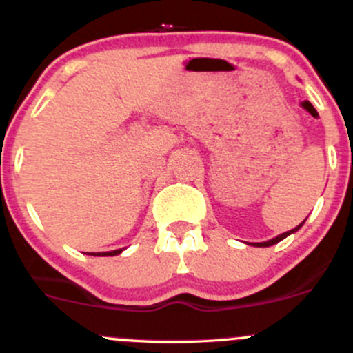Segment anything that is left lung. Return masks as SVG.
Listing matches in <instances>:
<instances>
[{
  "label": "left lung",
  "instance_id": "left-lung-1",
  "mask_svg": "<svg viewBox=\"0 0 353 353\" xmlns=\"http://www.w3.org/2000/svg\"><path fill=\"white\" fill-rule=\"evenodd\" d=\"M302 227V223L301 225H297L295 227V229H292V230H288V232H283V234H280L279 237H275V239H272V241H266V243H256V244H252V245H258V248H268V245H273V244H276V243H280V241L282 239H285L287 236H290L292 232H295V230H299Z\"/></svg>",
  "mask_w": 353,
  "mask_h": 353
}]
</instances>
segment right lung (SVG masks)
<instances>
[{"mask_svg":"<svg viewBox=\"0 0 353 353\" xmlns=\"http://www.w3.org/2000/svg\"><path fill=\"white\" fill-rule=\"evenodd\" d=\"M123 251V249H116V251H109V252H101V254H97V256H116V254H119V252ZM95 256V254H94Z\"/></svg>","mask_w":353,"mask_h":353,"instance_id":"obj_1","label":"right lung"}]
</instances>
